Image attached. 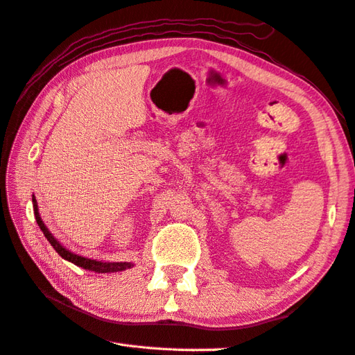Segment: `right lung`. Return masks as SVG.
<instances>
[{
  "mask_svg": "<svg viewBox=\"0 0 355 355\" xmlns=\"http://www.w3.org/2000/svg\"><path fill=\"white\" fill-rule=\"evenodd\" d=\"M32 203H34V216H35V220L38 223V227L43 231V234L46 239L49 241V243L53 245V248L59 253L63 259L73 262L74 266L77 267H82L85 270H89V272H94V273H113V272H122V270H127V268H132L133 263L130 262H101V261H96V259H88V257H83L79 254H74L73 251L67 250L63 245L55 239V237L51 234V231L46 228V225L43 223L40 214H38V206H37V200L35 197L32 198Z\"/></svg>",
  "mask_w": 355,
  "mask_h": 355,
  "instance_id": "right-lung-1",
  "label": "right lung"
}]
</instances>
